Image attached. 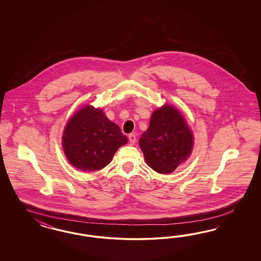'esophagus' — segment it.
<instances>
[{"label": "esophagus", "mask_w": 261, "mask_h": 261, "mask_svg": "<svg viewBox=\"0 0 261 261\" xmlns=\"http://www.w3.org/2000/svg\"><path fill=\"white\" fill-rule=\"evenodd\" d=\"M128 140H129V142H130L131 144H134L135 142H136V135H129V136H128Z\"/></svg>", "instance_id": "obj_1"}]
</instances>
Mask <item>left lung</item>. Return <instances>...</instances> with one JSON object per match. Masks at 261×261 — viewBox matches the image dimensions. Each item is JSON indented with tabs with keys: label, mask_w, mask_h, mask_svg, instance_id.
I'll list each match as a JSON object with an SVG mask.
<instances>
[{
	"label": "left lung",
	"mask_w": 261,
	"mask_h": 261,
	"mask_svg": "<svg viewBox=\"0 0 261 261\" xmlns=\"http://www.w3.org/2000/svg\"><path fill=\"white\" fill-rule=\"evenodd\" d=\"M139 143L152 169L171 173L190 156L193 136L179 111L166 105L153 113Z\"/></svg>",
	"instance_id": "left-lung-1"
}]
</instances>
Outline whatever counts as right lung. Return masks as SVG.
I'll list each match as a JSON object with an SVG mask.
<instances>
[{
	"mask_svg": "<svg viewBox=\"0 0 261 261\" xmlns=\"http://www.w3.org/2000/svg\"><path fill=\"white\" fill-rule=\"evenodd\" d=\"M127 137L103 112L86 106L71 118L63 134L64 152L71 165L83 171L102 169L126 143Z\"/></svg>",
	"mask_w": 261,
	"mask_h": 261,
	"instance_id": "right-lung-1",
	"label": "right lung"
}]
</instances>
